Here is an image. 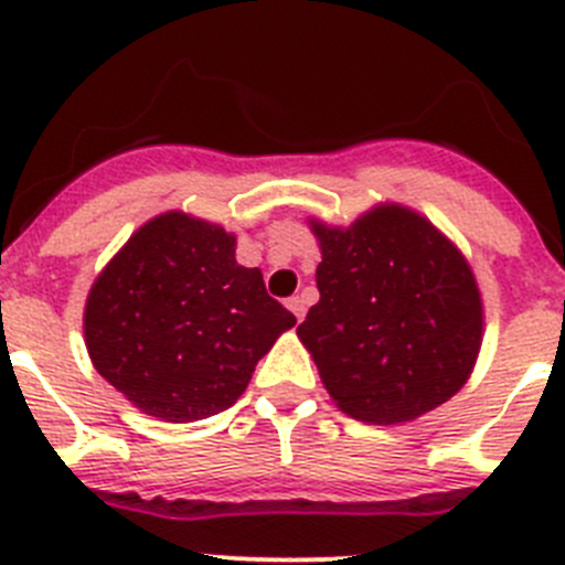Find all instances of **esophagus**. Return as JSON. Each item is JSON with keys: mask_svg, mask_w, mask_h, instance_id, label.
Instances as JSON below:
<instances>
[{"mask_svg": "<svg viewBox=\"0 0 565 565\" xmlns=\"http://www.w3.org/2000/svg\"><path fill=\"white\" fill-rule=\"evenodd\" d=\"M288 308H291V313H294V317H297V319L306 317V299L299 297V294H297V297L288 299Z\"/></svg>", "mask_w": 565, "mask_h": 565, "instance_id": "34e87169", "label": "esophagus"}]
</instances>
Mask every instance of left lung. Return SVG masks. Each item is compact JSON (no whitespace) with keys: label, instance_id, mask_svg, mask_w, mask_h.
I'll use <instances>...</instances> for the list:
<instances>
[{"label":"left lung","instance_id":"left-lung-1","mask_svg":"<svg viewBox=\"0 0 565 565\" xmlns=\"http://www.w3.org/2000/svg\"><path fill=\"white\" fill-rule=\"evenodd\" d=\"M319 302L297 328L326 391L367 424H402L456 396L476 367L483 306L463 254L398 203L348 228L311 221Z\"/></svg>","mask_w":565,"mask_h":565}]
</instances>
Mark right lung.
<instances>
[{"instance_id": "obj_1", "label": "right lung", "mask_w": 565, "mask_h": 565, "mask_svg": "<svg viewBox=\"0 0 565 565\" xmlns=\"http://www.w3.org/2000/svg\"><path fill=\"white\" fill-rule=\"evenodd\" d=\"M223 226L167 212L143 223L89 288L84 342L96 371L147 416L183 424L232 407L297 326Z\"/></svg>"}]
</instances>
